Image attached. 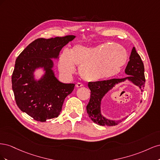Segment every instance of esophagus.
Returning a JSON list of instances; mask_svg holds the SVG:
<instances>
[{
	"label": "esophagus",
	"mask_w": 160,
	"mask_h": 160,
	"mask_svg": "<svg viewBox=\"0 0 160 160\" xmlns=\"http://www.w3.org/2000/svg\"><path fill=\"white\" fill-rule=\"evenodd\" d=\"M75 86H76V88H81V87H83V85L82 84V83H77L75 85Z\"/></svg>",
	"instance_id": "1"
}]
</instances>
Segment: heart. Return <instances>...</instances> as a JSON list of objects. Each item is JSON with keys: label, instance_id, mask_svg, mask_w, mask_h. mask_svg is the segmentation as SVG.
Instances as JSON below:
<instances>
[{"label": "heart", "instance_id": "b5f03b06", "mask_svg": "<svg viewBox=\"0 0 160 160\" xmlns=\"http://www.w3.org/2000/svg\"><path fill=\"white\" fill-rule=\"evenodd\" d=\"M128 54L124 48L113 42L96 46L75 45L71 50L62 52L58 66L62 75L70 76L79 67V75L83 80L96 82L111 78L121 71L127 61Z\"/></svg>", "mask_w": 160, "mask_h": 160}]
</instances>
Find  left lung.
<instances>
[{"mask_svg":"<svg viewBox=\"0 0 160 160\" xmlns=\"http://www.w3.org/2000/svg\"><path fill=\"white\" fill-rule=\"evenodd\" d=\"M125 74L128 75L123 79H112L96 82H89L88 87L91 90V98L87 105V112L89 117L97 124L103 126H113L119 124L126 118L119 120H111L105 118L101 114V101L108 92L114 87L122 82L129 81L135 85L139 87L142 92L145 82L144 65L141 57L133 47L131 52L129 61L125 70ZM142 103V101H141Z\"/></svg>","mask_w":160,"mask_h":160,"instance_id":"obj_1","label":"left lung"}]
</instances>
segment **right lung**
<instances>
[{
  "instance_id": "add662e5",
  "label": "right lung",
  "mask_w": 160,
  "mask_h": 160,
  "mask_svg": "<svg viewBox=\"0 0 160 160\" xmlns=\"http://www.w3.org/2000/svg\"><path fill=\"white\" fill-rule=\"evenodd\" d=\"M75 37L37 38L17 58L12 75L14 99L22 112L38 122L57 118L66 97L74 89L75 84L63 83L57 79L52 59H59L62 47ZM39 68L45 72L37 80L33 73Z\"/></svg>"
}]
</instances>
